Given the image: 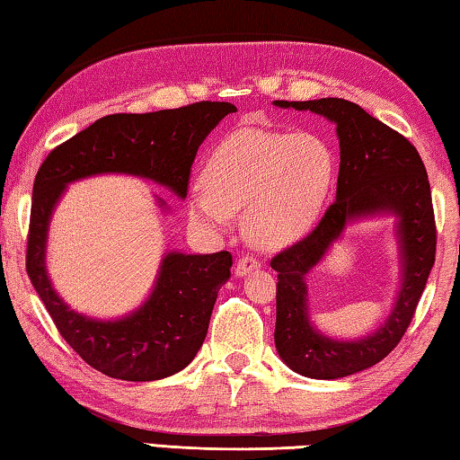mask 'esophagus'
<instances>
[{"label": "esophagus", "mask_w": 460, "mask_h": 460, "mask_svg": "<svg viewBox=\"0 0 460 460\" xmlns=\"http://www.w3.org/2000/svg\"><path fill=\"white\" fill-rule=\"evenodd\" d=\"M257 269H261V262L257 259H254V257H243V259H238V262H236L234 275L236 277H244V275L252 273V270H257Z\"/></svg>", "instance_id": "34e87169"}]
</instances>
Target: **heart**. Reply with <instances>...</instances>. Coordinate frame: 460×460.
Returning a JSON list of instances; mask_svg holds the SVG:
<instances>
[{
    "mask_svg": "<svg viewBox=\"0 0 460 460\" xmlns=\"http://www.w3.org/2000/svg\"><path fill=\"white\" fill-rule=\"evenodd\" d=\"M334 177L332 148L315 134L240 128L209 150L201 167L203 190L190 193L187 214L217 234L246 206L248 238L262 248H283L310 234Z\"/></svg>",
    "mask_w": 460,
    "mask_h": 460,
    "instance_id": "1",
    "label": "heart"
}]
</instances>
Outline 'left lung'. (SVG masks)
I'll list each match as a JSON object with an SVG mask.
<instances>
[{"instance_id":"8db88e82","label":"left lung","mask_w":460,"mask_h":460,"mask_svg":"<svg viewBox=\"0 0 460 460\" xmlns=\"http://www.w3.org/2000/svg\"><path fill=\"white\" fill-rule=\"evenodd\" d=\"M273 103L323 116L336 124L341 140L336 201L310 234L270 261L279 273L275 346L283 363L310 379H341L385 358L416 314L436 257L430 183L416 146L360 105L338 97ZM381 213L398 217L402 285L396 305L373 335L358 341H334L311 326L305 275L341 235L346 223Z\"/></svg>"}]
</instances>
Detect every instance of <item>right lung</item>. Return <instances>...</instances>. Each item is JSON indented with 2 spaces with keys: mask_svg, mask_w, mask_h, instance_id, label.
Masks as SVG:
<instances>
[{
  "mask_svg": "<svg viewBox=\"0 0 460 460\" xmlns=\"http://www.w3.org/2000/svg\"><path fill=\"white\" fill-rule=\"evenodd\" d=\"M232 111L236 108L228 102H198L150 114L105 116L50 150L36 172L28 277L66 344L111 379L156 381L191 363L206 341L217 291L230 277L232 254L167 252L155 289L138 310L118 320L89 318L58 297L47 273L52 212L66 185L105 172L155 181L183 199L199 145ZM156 201L164 208L161 198Z\"/></svg>",
  "mask_w": 460,
  "mask_h": 460,
  "instance_id": "1",
  "label": "right lung"
}]
</instances>
